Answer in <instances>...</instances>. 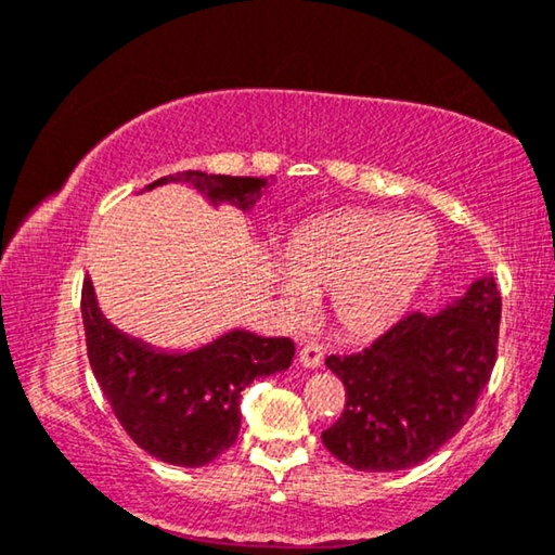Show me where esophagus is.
Segmentation results:
<instances>
[{"label": "esophagus", "mask_w": 555, "mask_h": 555, "mask_svg": "<svg viewBox=\"0 0 555 555\" xmlns=\"http://www.w3.org/2000/svg\"><path fill=\"white\" fill-rule=\"evenodd\" d=\"M321 361H324V349L317 344L304 346V349L299 351V363L304 369H319Z\"/></svg>", "instance_id": "esophagus-1"}]
</instances>
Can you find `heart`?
<instances>
[{"label": "heart", "mask_w": 555, "mask_h": 555, "mask_svg": "<svg viewBox=\"0 0 555 555\" xmlns=\"http://www.w3.org/2000/svg\"><path fill=\"white\" fill-rule=\"evenodd\" d=\"M436 256V227L424 217L334 214L288 236L281 249L286 274L271 276L276 309L284 319L299 321L309 296L328 294L336 328L369 341L411 309Z\"/></svg>", "instance_id": "b5f03b06"}]
</instances>
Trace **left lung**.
Masks as SVG:
<instances>
[{"label":"left lung","mask_w":555,"mask_h":555,"mask_svg":"<svg viewBox=\"0 0 555 555\" xmlns=\"http://www.w3.org/2000/svg\"><path fill=\"white\" fill-rule=\"evenodd\" d=\"M499 324L501 294L486 274L438 313L413 311L361 353L328 357L346 406L321 441L369 474L426 461L474 413L495 363Z\"/></svg>","instance_id":"obj_1"}]
</instances>
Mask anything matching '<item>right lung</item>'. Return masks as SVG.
Masks as SVG:
<instances>
[{"mask_svg":"<svg viewBox=\"0 0 555 555\" xmlns=\"http://www.w3.org/2000/svg\"><path fill=\"white\" fill-rule=\"evenodd\" d=\"M184 181L214 206L251 211L267 179L179 171L156 179L144 192ZM87 353L99 386L124 431L149 456L171 466L198 468L231 449L242 428V391L256 378L286 371L294 359L288 338L231 328L189 351H164L124 334L104 317L92 281L81 288Z\"/></svg>","mask_w":555,"mask_h":555,"instance_id":"add662e5","label":"right lung"}]
</instances>
